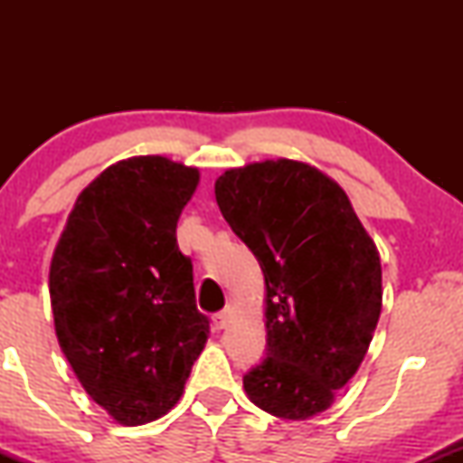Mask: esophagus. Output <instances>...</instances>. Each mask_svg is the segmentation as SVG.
Returning <instances> with one entry per match:
<instances>
[{"label": "esophagus", "mask_w": 463, "mask_h": 463, "mask_svg": "<svg viewBox=\"0 0 463 463\" xmlns=\"http://www.w3.org/2000/svg\"><path fill=\"white\" fill-rule=\"evenodd\" d=\"M231 317H232V311L231 309H224L220 311L217 316H213V326L217 331H222V328H226L228 324H231Z\"/></svg>", "instance_id": "34e87169"}]
</instances>
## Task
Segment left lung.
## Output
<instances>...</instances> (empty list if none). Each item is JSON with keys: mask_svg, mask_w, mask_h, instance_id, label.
I'll use <instances>...</instances> for the list:
<instances>
[{"mask_svg": "<svg viewBox=\"0 0 463 463\" xmlns=\"http://www.w3.org/2000/svg\"><path fill=\"white\" fill-rule=\"evenodd\" d=\"M215 200L265 279L268 357L243 376L263 411L309 420L359 370L383 305L381 259L346 191L313 165L226 169Z\"/></svg>", "mask_w": 463, "mask_h": 463, "instance_id": "1", "label": "left lung"}]
</instances>
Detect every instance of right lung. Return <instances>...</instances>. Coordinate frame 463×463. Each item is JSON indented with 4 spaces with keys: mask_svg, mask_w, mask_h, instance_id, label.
Here are the masks:
<instances>
[{
    "mask_svg": "<svg viewBox=\"0 0 463 463\" xmlns=\"http://www.w3.org/2000/svg\"><path fill=\"white\" fill-rule=\"evenodd\" d=\"M200 169L158 154L106 167L78 195L50 265L61 350L84 392L124 427L183 396L209 339L176 224Z\"/></svg>",
    "mask_w": 463,
    "mask_h": 463,
    "instance_id": "1",
    "label": "right lung"
}]
</instances>
